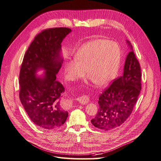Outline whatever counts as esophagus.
Segmentation results:
<instances>
[{"label":"esophagus","instance_id":"1","mask_svg":"<svg viewBox=\"0 0 161 161\" xmlns=\"http://www.w3.org/2000/svg\"><path fill=\"white\" fill-rule=\"evenodd\" d=\"M77 100L80 102L82 105H86L88 102H89V97L88 96L86 95H84L82 96L79 97Z\"/></svg>","mask_w":161,"mask_h":161}]
</instances>
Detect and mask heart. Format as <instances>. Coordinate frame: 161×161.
I'll return each instance as SVG.
<instances>
[{"instance_id": "1", "label": "heart", "mask_w": 161, "mask_h": 161, "mask_svg": "<svg viewBox=\"0 0 161 161\" xmlns=\"http://www.w3.org/2000/svg\"><path fill=\"white\" fill-rule=\"evenodd\" d=\"M76 60L66 63L65 72L69 80L86 76L99 87L114 78L120 63V49L113 42L95 40L84 45L76 54Z\"/></svg>"}]
</instances>
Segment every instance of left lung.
Wrapping results in <instances>:
<instances>
[{"instance_id": "8db88e82", "label": "left lung", "mask_w": 161, "mask_h": 161, "mask_svg": "<svg viewBox=\"0 0 161 161\" xmlns=\"http://www.w3.org/2000/svg\"><path fill=\"white\" fill-rule=\"evenodd\" d=\"M127 43L131 51L126 58L124 73L100 94L98 112L91 120L101 130H112L124 124L133 112L142 89L140 65Z\"/></svg>"}]
</instances>
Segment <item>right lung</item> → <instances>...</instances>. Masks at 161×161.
Masks as SVG:
<instances>
[{
    "label": "right lung",
    "instance_id": "right-lung-1",
    "mask_svg": "<svg viewBox=\"0 0 161 161\" xmlns=\"http://www.w3.org/2000/svg\"><path fill=\"white\" fill-rule=\"evenodd\" d=\"M71 30L66 27L47 28L37 34L26 51L19 73V99L32 121L40 128L54 130L65 122L68 112L60 101L65 91L56 80L61 68V43ZM43 68V77L36 71Z\"/></svg>",
    "mask_w": 161,
    "mask_h": 161
}]
</instances>
